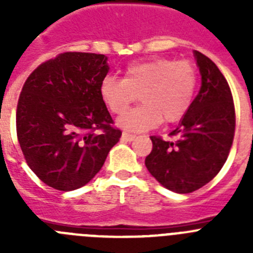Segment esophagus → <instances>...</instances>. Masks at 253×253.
<instances>
[{
    "mask_svg": "<svg viewBox=\"0 0 253 253\" xmlns=\"http://www.w3.org/2000/svg\"><path fill=\"white\" fill-rule=\"evenodd\" d=\"M135 138L137 137H135L134 134H129V133H126V131H124V133L122 134V139L126 140V142H131V140H134Z\"/></svg>",
    "mask_w": 253,
    "mask_h": 253,
    "instance_id": "esophagus-1",
    "label": "esophagus"
}]
</instances>
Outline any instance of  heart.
Listing matches in <instances>:
<instances>
[{
    "label": "heart",
    "instance_id": "b5f03b06",
    "mask_svg": "<svg viewBox=\"0 0 253 253\" xmlns=\"http://www.w3.org/2000/svg\"><path fill=\"white\" fill-rule=\"evenodd\" d=\"M196 81V71L189 62L154 58L128 64L124 78L106 76L100 84L99 92L114 114L124 113L135 93L141 92L143 104L123 114L118 120L119 126L138 133L156 128L162 120H180L191 106Z\"/></svg>",
    "mask_w": 253,
    "mask_h": 253
}]
</instances>
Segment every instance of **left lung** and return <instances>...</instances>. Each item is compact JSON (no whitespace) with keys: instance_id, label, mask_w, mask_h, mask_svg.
Wrapping results in <instances>:
<instances>
[{"instance_id":"obj_1","label":"left lung","mask_w":253,"mask_h":253,"mask_svg":"<svg viewBox=\"0 0 253 253\" xmlns=\"http://www.w3.org/2000/svg\"><path fill=\"white\" fill-rule=\"evenodd\" d=\"M202 87L171 137H151L146 157L151 175L166 189L189 194L213 180L228 158L236 129L233 97L227 80L213 60L194 50Z\"/></svg>"}]
</instances>
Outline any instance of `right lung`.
I'll use <instances>...</instances> for the list:
<instances>
[{
	"label": "right lung",
	"instance_id": "1",
	"mask_svg": "<svg viewBox=\"0 0 253 253\" xmlns=\"http://www.w3.org/2000/svg\"><path fill=\"white\" fill-rule=\"evenodd\" d=\"M106 62L104 54L60 53L22 86L17 139L31 171L53 189L71 191L90 182L122 137L99 92Z\"/></svg>",
	"mask_w": 253,
	"mask_h": 253
}]
</instances>
